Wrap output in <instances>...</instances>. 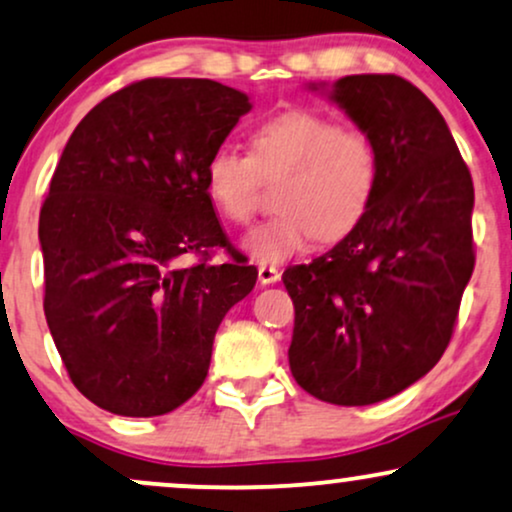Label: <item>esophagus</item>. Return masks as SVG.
Returning a JSON list of instances; mask_svg holds the SVG:
<instances>
[{
	"label": "esophagus",
	"instance_id": "obj_1",
	"mask_svg": "<svg viewBox=\"0 0 512 512\" xmlns=\"http://www.w3.org/2000/svg\"><path fill=\"white\" fill-rule=\"evenodd\" d=\"M257 276H260V283H264V286H269V283L279 281L281 272L274 267V264H260V267H257Z\"/></svg>",
	"mask_w": 512,
	"mask_h": 512
}]
</instances>
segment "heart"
I'll use <instances>...</instances> for the list:
<instances>
[{
	"label": "heart",
	"instance_id": "heart-1",
	"mask_svg": "<svg viewBox=\"0 0 512 512\" xmlns=\"http://www.w3.org/2000/svg\"><path fill=\"white\" fill-rule=\"evenodd\" d=\"M250 145V155L221 145L207 157L205 193L221 217L245 224L257 209L262 178L283 176L274 193L279 212L243 236V250L257 262L288 260L317 236L343 238L372 205L379 150L362 128L291 109L262 121Z\"/></svg>",
	"mask_w": 512,
	"mask_h": 512
}]
</instances>
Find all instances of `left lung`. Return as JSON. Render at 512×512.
I'll list each match as a JSON object with an SVG mask.
<instances>
[{"label":"left lung","mask_w":512,"mask_h":512,"mask_svg":"<svg viewBox=\"0 0 512 512\" xmlns=\"http://www.w3.org/2000/svg\"><path fill=\"white\" fill-rule=\"evenodd\" d=\"M329 100L374 140L379 183L341 243L283 272L295 307L288 362L310 396L372 405L448 348L474 269V186L439 109L410 80L346 76Z\"/></svg>","instance_id":"obj_1"}]
</instances>
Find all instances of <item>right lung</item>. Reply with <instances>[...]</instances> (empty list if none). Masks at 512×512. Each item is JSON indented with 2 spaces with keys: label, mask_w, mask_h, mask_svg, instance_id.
Here are the masks:
<instances>
[{
  "label": "right lung",
  "mask_w": 512,
  "mask_h": 512,
  "mask_svg": "<svg viewBox=\"0 0 512 512\" xmlns=\"http://www.w3.org/2000/svg\"><path fill=\"white\" fill-rule=\"evenodd\" d=\"M207 78H145L71 133L40 209L45 317L73 386L123 417L166 415L200 389L221 319L257 269L233 255L205 162L250 112ZM183 254L200 256L183 268Z\"/></svg>",
  "instance_id": "right-lung-1"
}]
</instances>
